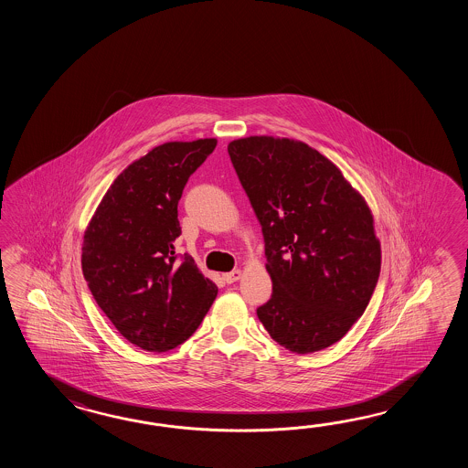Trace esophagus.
Returning a JSON list of instances; mask_svg holds the SVG:
<instances>
[{
  "label": "esophagus",
  "mask_w": 468,
  "mask_h": 468,
  "mask_svg": "<svg viewBox=\"0 0 468 468\" xmlns=\"http://www.w3.org/2000/svg\"><path fill=\"white\" fill-rule=\"evenodd\" d=\"M240 271L239 269H234V271H230V272H226V274H222V279L228 282V284H232V282H236L239 278H240Z\"/></svg>",
  "instance_id": "1"
}]
</instances>
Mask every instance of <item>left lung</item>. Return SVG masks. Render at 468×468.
<instances>
[{
    "mask_svg": "<svg viewBox=\"0 0 468 468\" xmlns=\"http://www.w3.org/2000/svg\"><path fill=\"white\" fill-rule=\"evenodd\" d=\"M228 152L264 236L272 296L259 321L292 353L328 348L378 282L381 248L367 200L304 142L254 135L232 140Z\"/></svg>",
    "mask_w": 468,
    "mask_h": 468,
    "instance_id": "left-lung-1",
    "label": "left lung"
}]
</instances>
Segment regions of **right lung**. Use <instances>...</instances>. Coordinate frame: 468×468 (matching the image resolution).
Masks as SVG:
<instances>
[{"instance_id":"1","label":"right lung","mask_w":468,"mask_h":468,"mask_svg":"<svg viewBox=\"0 0 468 468\" xmlns=\"http://www.w3.org/2000/svg\"><path fill=\"white\" fill-rule=\"evenodd\" d=\"M218 140L165 142L132 162L99 204L81 269L100 309L132 345L162 353L199 328L218 286L189 254L177 258V204Z\"/></svg>"}]
</instances>
